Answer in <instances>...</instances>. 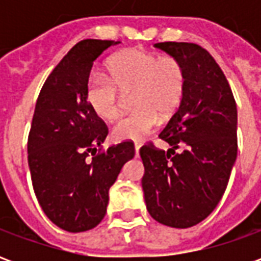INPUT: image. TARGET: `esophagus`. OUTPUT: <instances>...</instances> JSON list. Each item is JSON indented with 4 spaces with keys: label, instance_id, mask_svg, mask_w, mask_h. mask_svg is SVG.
<instances>
[{
    "label": "esophagus",
    "instance_id": "esophagus-1",
    "mask_svg": "<svg viewBox=\"0 0 261 261\" xmlns=\"http://www.w3.org/2000/svg\"><path fill=\"white\" fill-rule=\"evenodd\" d=\"M134 148H136V156H140V145H138V144H136V145H134Z\"/></svg>",
    "mask_w": 261,
    "mask_h": 261
}]
</instances>
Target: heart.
I'll return each instance as SVG.
<instances>
[{
    "label": "heart",
    "instance_id": "obj_1",
    "mask_svg": "<svg viewBox=\"0 0 261 261\" xmlns=\"http://www.w3.org/2000/svg\"><path fill=\"white\" fill-rule=\"evenodd\" d=\"M109 76L92 72L85 86L86 102L103 120L119 117L121 93H131L136 110L114 124L112 136L117 141H141L158 124V114L168 117L179 108L186 71L180 60L145 50L130 48L116 54L108 64Z\"/></svg>",
    "mask_w": 261,
    "mask_h": 261
}]
</instances>
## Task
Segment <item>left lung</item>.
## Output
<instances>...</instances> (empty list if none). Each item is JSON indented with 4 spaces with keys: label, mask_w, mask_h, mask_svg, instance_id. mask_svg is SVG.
<instances>
[{
    "label": "left lung",
    "mask_w": 261,
    "mask_h": 261,
    "mask_svg": "<svg viewBox=\"0 0 261 261\" xmlns=\"http://www.w3.org/2000/svg\"><path fill=\"white\" fill-rule=\"evenodd\" d=\"M153 46L180 60L186 88L159 134L172 148L164 151L147 142L140 149L144 198L155 221L190 228L213 213L228 186L238 155L236 102L222 69L205 48L185 42Z\"/></svg>",
    "instance_id": "obj_1"
}]
</instances>
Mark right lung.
I'll use <instances>...</instances> for the list:
<instances>
[{
  "label": "right lung",
  "instance_id": "right-lung-1",
  "mask_svg": "<svg viewBox=\"0 0 261 261\" xmlns=\"http://www.w3.org/2000/svg\"><path fill=\"white\" fill-rule=\"evenodd\" d=\"M117 43H76L47 76L32 119L28 162L33 190L48 219L68 232L92 229L102 221L109 189L136 153L131 140L103 149L108 125L85 97L93 61Z\"/></svg>",
  "mask_w": 261,
  "mask_h": 261
}]
</instances>
